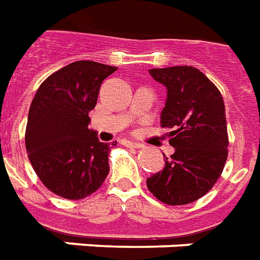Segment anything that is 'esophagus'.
I'll return each mask as SVG.
<instances>
[{
	"instance_id": "obj_1",
	"label": "esophagus",
	"mask_w": 260,
	"mask_h": 260,
	"mask_svg": "<svg viewBox=\"0 0 260 260\" xmlns=\"http://www.w3.org/2000/svg\"><path fill=\"white\" fill-rule=\"evenodd\" d=\"M125 146H126V147H132V149H140V147H142L140 143H138V142H131V140H126V142H125Z\"/></svg>"
}]
</instances>
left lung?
I'll return each instance as SVG.
<instances>
[{"label": "left lung", "instance_id": "obj_1", "mask_svg": "<svg viewBox=\"0 0 260 260\" xmlns=\"http://www.w3.org/2000/svg\"><path fill=\"white\" fill-rule=\"evenodd\" d=\"M150 76L167 86L161 126L175 149L165 165L147 178L155 199L184 205L201 199L220 178L228 159V125L219 89L191 66L151 69Z\"/></svg>", "mask_w": 260, "mask_h": 260}]
</instances>
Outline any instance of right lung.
Wrapping results in <instances>:
<instances>
[{"label": "right lung", "instance_id": "1", "mask_svg": "<svg viewBox=\"0 0 260 260\" xmlns=\"http://www.w3.org/2000/svg\"><path fill=\"white\" fill-rule=\"evenodd\" d=\"M115 70L74 61L48 77L32 99L24 136L28 159L44 186L63 199H85L109 174L110 145L88 124L101 84Z\"/></svg>", "mask_w": 260, "mask_h": 260}]
</instances>
